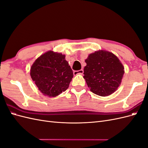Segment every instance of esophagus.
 <instances>
[{
	"instance_id": "1",
	"label": "esophagus",
	"mask_w": 148,
	"mask_h": 148,
	"mask_svg": "<svg viewBox=\"0 0 148 148\" xmlns=\"http://www.w3.org/2000/svg\"><path fill=\"white\" fill-rule=\"evenodd\" d=\"M83 73V70H79L74 71H73V75H82Z\"/></svg>"
}]
</instances>
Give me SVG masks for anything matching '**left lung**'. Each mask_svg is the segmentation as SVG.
Instances as JSON below:
<instances>
[{
  "label": "left lung",
  "instance_id": "left-lung-1",
  "mask_svg": "<svg viewBox=\"0 0 148 148\" xmlns=\"http://www.w3.org/2000/svg\"><path fill=\"white\" fill-rule=\"evenodd\" d=\"M84 77L90 91L100 96H107L117 90L122 82L124 67L112 52L98 51L85 60Z\"/></svg>",
  "mask_w": 148,
  "mask_h": 148
}]
</instances>
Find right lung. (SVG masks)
<instances>
[{
    "instance_id": "right-lung-1",
    "label": "right lung",
    "mask_w": 148,
    "mask_h": 148,
    "mask_svg": "<svg viewBox=\"0 0 148 148\" xmlns=\"http://www.w3.org/2000/svg\"><path fill=\"white\" fill-rule=\"evenodd\" d=\"M30 75L44 95L56 97L69 88L73 73L65 55L49 51L35 60Z\"/></svg>"
}]
</instances>
